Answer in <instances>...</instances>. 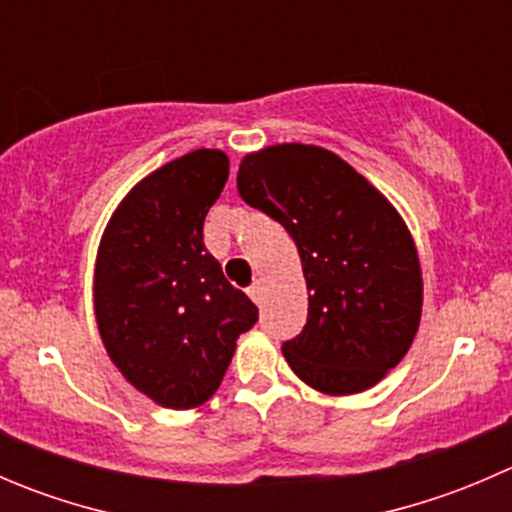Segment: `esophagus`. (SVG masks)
Listing matches in <instances>:
<instances>
[{
  "label": "esophagus",
  "instance_id": "esophagus-1",
  "mask_svg": "<svg viewBox=\"0 0 512 512\" xmlns=\"http://www.w3.org/2000/svg\"><path fill=\"white\" fill-rule=\"evenodd\" d=\"M252 297V302L255 304H262L265 302V287H262V282H255V285L250 287V292H247Z\"/></svg>",
  "mask_w": 512,
  "mask_h": 512
}]
</instances>
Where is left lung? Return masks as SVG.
<instances>
[{"label": "left lung", "instance_id": "8db88e82", "mask_svg": "<svg viewBox=\"0 0 512 512\" xmlns=\"http://www.w3.org/2000/svg\"><path fill=\"white\" fill-rule=\"evenodd\" d=\"M237 190L294 240L307 324L282 344L294 374L324 394H356L409 352L421 319L414 240L389 200L349 163L285 143L240 163Z\"/></svg>", "mask_w": 512, "mask_h": 512}]
</instances>
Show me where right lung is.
Listing matches in <instances>:
<instances>
[{"instance_id": "right-lung-1", "label": "right lung", "mask_w": 512, "mask_h": 512, "mask_svg": "<svg viewBox=\"0 0 512 512\" xmlns=\"http://www.w3.org/2000/svg\"><path fill=\"white\" fill-rule=\"evenodd\" d=\"M223 151L170 160L128 193L103 232L94 307L121 374L168 409H193L218 391L257 307L225 280L203 242L223 193Z\"/></svg>"}]
</instances>
